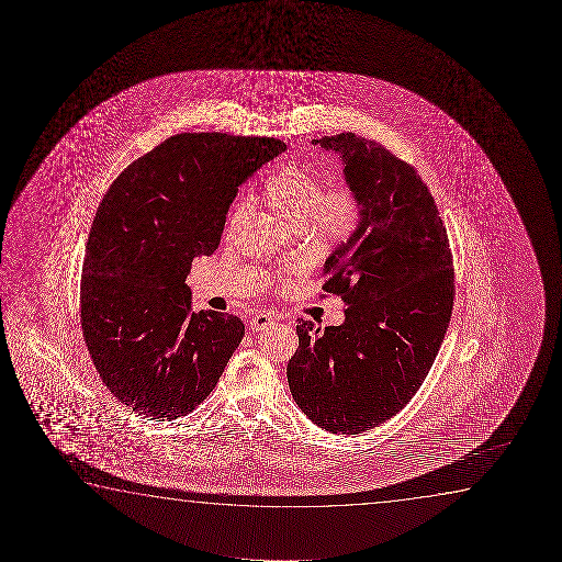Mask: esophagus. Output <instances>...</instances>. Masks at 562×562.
<instances>
[{
  "label": "esophagus",
  "mask_w": 562,
  "mask_h": 562,
  "mask_svg": "<svg viewBox=\"0 0 562 562\" xmlns=\"http://www.w3.org/2000/svg\"><path fill=\"white\" fill-rule=\"evenodd\" d=\"M274 323H277V316H274V313L262 311V313H257V315L249 321V328L254 331L265 330V328H269L270 324Z\"/></svg>",
  "instance_id": "1"
}]
</instances>
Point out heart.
I'll return each instance as SVG.
<instances>
[{"label": "heart", "mask_w": 562, "mask_h": 562, "mask_svg": "<svg viewBox=\"0 0 562 562\" xmlns=\"http://www.w3.org/2000/svg\"><path fill=\"white\" fill-rule=\"evenodd\" d=\"M265 195L278 216L293 226H305L323 239H346L351 236L361 216V201L353 188L336 184L324 190L323 180L307 167L290 165L278 170L267 182ZM246 203H238L231 215V226L246 213ZM300 272L297 265L285 269L284 277Z\"/></svg>", "instance_id": "obj_1"}]
</instances>
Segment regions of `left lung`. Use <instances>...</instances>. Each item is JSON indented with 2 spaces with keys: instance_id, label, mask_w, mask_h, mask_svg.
Listing matches in <instances>:
<instances>
[{
  "instance_id": "8db88e82",
  "label": "left lung",
  "mask_w": 562,
  "mask_h": 562,
  "mask_svg": "<svg viewBox=\"0 0 562 562\" xmlns=\"http://www.w3.org/2000/svg\"><path fill=\"white\" fill-rule=\"evenodd\" d=\"M313 144L339 154L361 216L323 269L346 321L321 330L300 318L288 384L316 426L351 436L397 415L428 376L453 311V257L415 167L353 132Z\"/></svg>"
}]
</instances>
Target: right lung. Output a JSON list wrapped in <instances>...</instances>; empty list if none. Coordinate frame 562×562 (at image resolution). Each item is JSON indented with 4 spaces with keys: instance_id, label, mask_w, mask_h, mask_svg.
I'll use <instances>...</instances> for the list:
<instances>
[{
    "instance_id": "obj_1",
    "label": "right lung",
    "mask_w": 562,
    "mask_h": 562,
    "mask_svg": "<svg viewBox=\"0 0 562 562\" xmlns=\"http://www.w3.org/2000/svg\"><path fill=\"white\" fill-rule=\"evenodd\" d=\"M274 138L177 134L119 175L86 244L80 324L103 384L136 415L175 420L213 392L246 326L192 311L186 277L213 255L226 213Z\"/></svg>"
}]
</instances>
